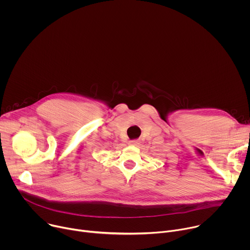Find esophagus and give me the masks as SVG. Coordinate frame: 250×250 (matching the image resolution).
I'll list each match as a JSON object with an SVG mask.
<instances>
[{"mask_svg":"<svg viewBox=\"0 0 250 250\" xmlns=\"http://www.w3.org/2000/svg\"><path fill=\"white\" fill-rule=\"evenodd\" d=\"M138 140H136V139H133V140H130L129 141V146H138Z\"/></svg>","mask_w":250,"mask_h":250,"instance_id":"esophagus-1","label":"esophagus"}]
</instances>
